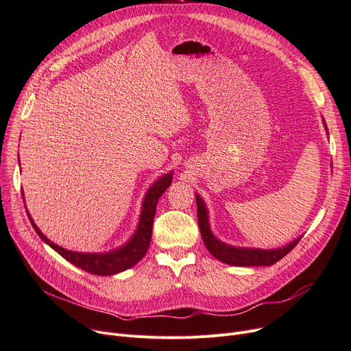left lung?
Here are the masks:
<instances>
[{"label":"left lung","mask_w":351,"mask_h":351,"mask_svg":"<svg viewBox=\"0 0 351 351\" xmlns=\"http://www.w3.org/2000/svg\"><path fill=\"white\" fill-rule=\"evenodd\" d=\"M197 202V217H198V227L202 232L203 241L207 247L208 252L223 263L231 265H240V267H252V265H271L287 256L291 250L302 240V237L295 239L293 243L282 248L276 250H257V248H237L227 245L221 241L217 240L210 231L208 227V217L204 202L198 195H195Z\"/></svg>","instance_id":"obj_1"}]
</instances>
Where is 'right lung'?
Wrapping results in <instances>:
<instances>
[{
	"label": "right lung",
	"instance_id": "obj_1",
	"mask_svg": "<svg viewBox=\"0 0 351 351\" xmlns=\"http://www.w3.org/2000/svg\"><path fill=\"white\" fill-rule=\"evenodd\" d=\"M173 176L165 174L161 177L157 182H154V186L148 190L145 194L144 203H143V213L140 217V223L137 232L127 243L124 247L120 250H115V252L111 253H104V254H87V253H74L69 252L53 241H49L43 232L38 230V227L34 224V221L31 220V217L28 214V219L37 231V234L40 236L41 240H44L49 247L54 248L56 252L62 256L66 261H70L71 264L77 265L78 269L84 270L87 273L95 274V276H111L117 274L120 271H124L130 267L136 265L147 253L149 241H152V232H153V221H154V215H156V207L158 203V198L162 195V193L170 187L171 184Z\"/></svg>",
	"mask_w": 351,
	"mask_h": 351
}]
</instances>
